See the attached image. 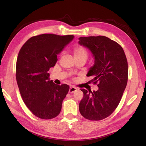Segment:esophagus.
<instances>
[{"label": "esophagus", "instance_id": "1", "mask_svg": "<svg viewBox=\"0 0 146 146\" xmlns=\"http://www.w3.org/2000/svg\"><path fill=\"white\" fill-rule=\"evenodd\" d=\"M77 90V88L76 87H74V86H71L69 90V92L70 94H73V92H75Z\"/></svg>", "mask_w": 146, "mask_h": 146}]
</instances>
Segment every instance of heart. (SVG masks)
Masks as SVG:
<instances>
[{"instance_id": "heart-1", "label": "heart", "mask_w": 146, "mask_h": 146, "mask_svg": "<svg viewBox=\"0 0 146 146\" xmlns=\"http://www.w3.org/2000/svg\"><path fill=\"white\" fill-rule=\"evenodd\" d=\"M73 54L75 58H78V57H86L87 58L88 53L86 51V49L83 48V46L77 45L73 48Z\"/></svg>"}]
</instances>
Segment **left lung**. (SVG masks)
Here are the masks:
<instances>
[{"mask_svg":"<svg viewBox=\"0 0 146 146\" xmlns=\"http://www.w3.org/2000/svg\"><path fill=\"white\" fill-rule=\"evenodd\" d=\"M78 43L88 48L95 63L88 76L97 84V91L81 89L83 98L80 112L85 119L100 120L113 112L120 103L128 80V64L123 48L115 41L103 36L80 37Z\"/></svg>","mask_w":146,"mask_h":146,"instance_id":"1","label":"left lung"}]
</instances>
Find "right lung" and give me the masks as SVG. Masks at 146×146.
Segmentation results:
<instances>
[{
    "mask_svg": "<svg viewBox=\"0 0 146 146\" xmlns=\"http://www.w3.org/2000/svg\"><path fill=\"white\" fill-rule=\"evenodd\" d=\"M73 38L43 34L29 39L19 52L15 75L20 94L27 107L40 119H51L60 113L70 86L54 84L48 71Z\"/></svg>",
    "mask_w": 146,
    "mask_h": 146,
    "instance_id": "add662e5",
    "label": "right lung"
}]
</instances>
